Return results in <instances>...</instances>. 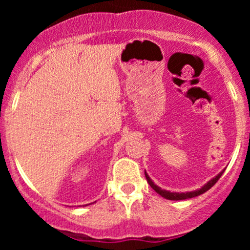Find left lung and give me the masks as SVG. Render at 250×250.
Wrapping results in <instances>:
<instances>
[{
	"mask_svg": "<svg viewBox=\"0 0 250 250\" xmlns=\"http://www.w3.org/2000/svg\"><path fill=\"white\" fill-rule=\"evenodd\" d=\"M223 171H225V169H223L221 173H219L216 175V176L213 177V179H210L208 181L206 185H203L202 187L196 189V190H193V191H186V193H176V191H169V190H166V189H162L161 187H159V186H156L155 183L153 182V180L149 177V175L147 174V171L145 170V174H146V179H147L148 183L150 185V187L154 189L155 191H156L157 194L161 195L162 197H165V199L167 200H171V201H181V200H187V199H193V197H196L199 196V195L206 193V191L209 190L215 183L219 181V179L221 176H222Z\"/></svg>",
	"mask_w": 250,
	"mask_h": 250,
	"instance_id": "left-lung-1",
	"label": "left lung"
}]
</instances>
